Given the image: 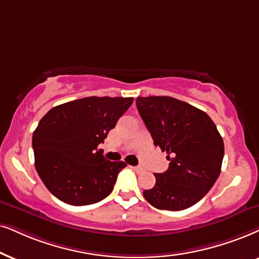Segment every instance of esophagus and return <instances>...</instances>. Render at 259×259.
<instances>
[{"label": "esophagus", "mask_w": 259, "mask_h": 259, "mask_svg": "<svg viewBox=\"0 0 259 259\" xmlns=\"http://www.w3.org/2000/svg\"><path fill=\"white\" fill-rule=\"evenodd\" d=\"M132 168L134 169V171H136V172H141L143 169L142 167H141V166H133Z\"/></svg>", "instance_id": "obj_1"}]
</instances>
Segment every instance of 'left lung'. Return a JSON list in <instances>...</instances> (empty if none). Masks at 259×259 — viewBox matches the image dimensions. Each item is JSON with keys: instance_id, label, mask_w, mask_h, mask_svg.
<instances>
[{"instance_id": "left-lung-1", "label": "left lung", "mask_w": 259, "mask_h": 259, "mask_svg": "<svg viewBox=\"0 0 259 259\" xmlns=\"http://www.w3.org/2000/svg\"><path fill=\"white\" fill-rule=\"evenodd\" d=\"M136 106L154 140L168 154L167 171L143 196L161 210H184L204 197L221 172L225 147L204 111L172 97H139Z\"/></svg>"}]
</instances>
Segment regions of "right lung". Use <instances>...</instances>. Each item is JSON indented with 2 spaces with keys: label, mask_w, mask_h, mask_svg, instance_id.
I'll list each match as a JSON object with an SVG mask.
<instances>
[{
  "label": "right lung",
  "mask_w": 259,
  "mask_h": 259,
  "mask_svg": "<svg viewBox=\"0 0 259 259\" xmlns=\"http://www.w3.org/2000/svg\"><path fill=\"white\" fill-rule=\"evenodd\" d=\"M134 98L88 97L55 106L32 137L34 165L52 195L70 205L107 197L123 161H110L98 146L116 126Z\"/></svg>",
  "instance_id": "right-lung-1"
}]
</instances>
